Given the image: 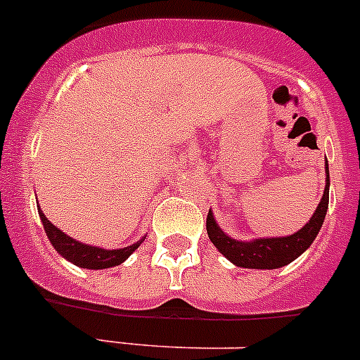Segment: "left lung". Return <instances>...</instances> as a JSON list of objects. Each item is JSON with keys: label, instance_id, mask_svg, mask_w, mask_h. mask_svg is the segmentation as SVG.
I'll use <instances>...</instances> for the list:
<instances>
[{"label": "left lung", "instance_id": "8db88e82", "mask_svg": "<svg viewBox=\"0 0 360 360\" xmlns=\"http://www.w3.org/2000/svg\"><path fill=\"white\" fill-rule=\"evenodd\" d=\"M326 186H324L323 198L317 205L316 212L308 219L301 231L294 232L290 236L283 238H257L252 241H240L227 236L216 224L214 216L209 211L207 214V234L209 240L214 243L216 249L227 257L229 262L243 269H259L272 270L281 269L299 257L304 250L314 243L316 236L323 227L324 216L328 211V195H330V173L328 162H326Z\"/></svg>", "mask_w": 360, "mask_h": 360}]
</instances>
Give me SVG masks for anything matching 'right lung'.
Instances as JSON below:
<instances>
[{"mask_svg":"<svg viewBox=\"0 0 360 360\" xmlns=\"http://www.w3.org/2000/svg\"><path fill=\"white\" fill-rule=\"evenodd\" d=\"M39 218L41 221H43L46 236H49L50 243L53 245V249L61 254L65 259H68L73 265L81 266V269L101 270L120 265V263L126 262V259L141 247L142 241H144V238H142L141 241H136V243L129 245V247H124V249H101V247H94V245L81 243V241L73 240L68 234L59 231V229L44 216V212L41 211V209Z\"/></svg>","mask_w":360,"mask_h":360,"instance_id":"1","label":"right lung"}]
</instances>
